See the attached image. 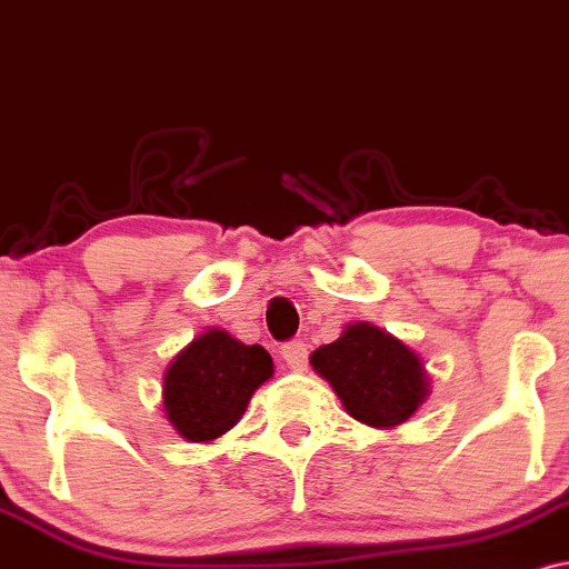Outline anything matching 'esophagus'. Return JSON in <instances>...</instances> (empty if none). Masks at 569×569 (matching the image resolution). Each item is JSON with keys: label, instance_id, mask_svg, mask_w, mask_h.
I'll return each mask as SVG.
<instances>
[{"label": "esophagus", "instance_id": "34e87169", "mask_svg": "<svg viewBox=\"0 0 569 569\" xmlns=\"http://www.w3.org/2000/svg\"><path fill=\"white\" fill-rule=\"evenodd\" d=\"M282 359L290 370H303L306 362H309V343L306 340H287L282 346Z\"/></svg>", "mask_w": 569, "mask_h": 569}]
</instances>
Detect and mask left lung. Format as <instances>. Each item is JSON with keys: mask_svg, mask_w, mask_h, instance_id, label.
Segmentation results:
<instances>
[{"mask_svg": "<svg viewBox=\"0 0 569 569\" xmlns=\"http://www.w3.org/2000/svg\"><path fill=\"white\" fill-rule=\"evenodd\" d=\"M311 367L367 426L405 423L429 393L423 362L402 340L372 325H351L343 336L311 353Z\"/></svg>", "mask_w": 569, "mask_h": 569, "instance_id": "1", "label": "left lung"}]
</instances>
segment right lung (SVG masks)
<instances>
[{
  "label": "right lung",
  "mask_w": 569,
  "mask_h": 569,
  "mask_svg": "<svg viewBox=\"0 0 569 569\" xmlns=\"http://www.w3.org/2000/svg\"><path fill=\"white\" fill-rule=\"evenodd\" d=\"M273 362L263 346H244L223 330H207L164 372V412L180 437L212 442L244 416Z\"/></svg>",
  "instance_id": "add662e5"
}]
</instances>
